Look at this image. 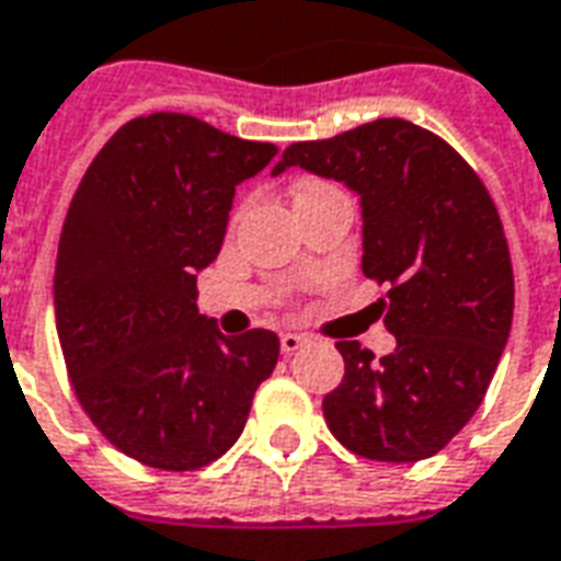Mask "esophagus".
I'll return each instance as SVG.
<instances>
[{"mask_svg":"<svg viewBox=\"0 0 561 561\" xmlns=\"http://www.w3.org/2000/svg\"><path fill=\"white\" fill-rule=\"evenodd\" d=\"M279 344H282V351H285V354H294V351H300L302 344H306V335H297V333H282Z\"/></svg>","mask_w":561,"mask_h":561,"instance_id":"1","label":"esophagus"}]
</instances>
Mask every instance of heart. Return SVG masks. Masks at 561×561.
<instances>
[{"instance_id":"b5f03b06","label":"heart","mask_w":561,"mask_h":561,"mask_svg":"<svg viewBox=\"0 0 561 561\" xmlns=\"http://www.w3.org/2000/svg\"><path fill=\"white\" fill-rule=\"evenodd\" d=\"M321 186H327V184H321V181H302V184L297 186V198L309 196V193H314V190H321Z\"/></svg>"}]
</instances>
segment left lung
<instances>
[{"label":"left lung","instance_id":"8db88e82","mask_svg":"<svg viewBox=\"0 0 561 561\" xmlns=\"http://www.w3.org/2000/svg\"><path fill=\"white\" fill-rule=\"evenodd\" d=\"M288 165L333 178L363 205V273L396 351L335 342L344 377L323 398L333 437L359 458L413 463L458 434L491 386L514 314V273L491 193L437 133L377 118L294 142Z\"/></svg>","mask_w":561,"mask_h":561}]
</instances>
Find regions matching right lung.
Segmentation results:
<instances>
[{
    "mask_svg": "<svg viewBox=\"0 0 561 561\" xmlns=\"http://www.w3.org/2000/svg\"><path fill=\"white\" fill-rule=\"evenodd\" d=\"M276 157L181 112L133 118L85 169L56 259V330L73 392L103 437L145 467L226 455L279 335H222L196 273L219 255L234 186Z\"/></svg>",
    "mask_w": 561,
    "mask_h": 561,
    "instance_id": "1",
    "label": "right lung"
}]
</instances>
